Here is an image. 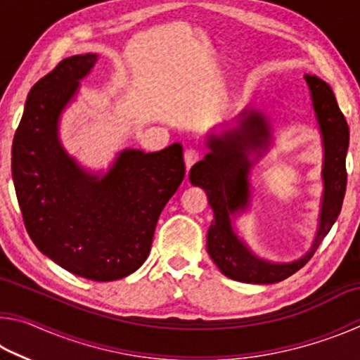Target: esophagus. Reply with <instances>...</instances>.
Segmentation results:
<instances>
[{
	"mask_svg": "<svg viewBox=\"0 0 360 360\" xmlns=\"http://www.w3.org/2000/svg\"><path fill=\"white\" fill-rule=\"evenodd\" d=\"M200 157H202V154H200L198 149H195V148L186 149V152H184V162H186L187 168H191L195 162H198Z\"/></svg>",
	"mask_w": 360,
	"mask_h": 360,
	"instance_id": "1",
	"label": "esophagus"
}]
</instances>
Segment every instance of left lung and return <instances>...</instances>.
<instances>
[{
	"mask_svg": "<svg viewBox=\"0 0 360 360\" xmlns=\"http://www.w3.org/2000/svg\"><path fill=\"white\" fill-rule=\"evenodd\" d=\"M313 96V106L324 136V203H322L321 227L311 252L288 265H273L259 260L236 238L230 225V214L245 208L249 198L248 172L251 163L249 150L265 149L268 146V125L259 112H243L238 129L221 136L210 138L211 152L202 162L195 163L188 179L202 187L214 211L208 230L206 248L211 259L225 276L235 281L251 284H273L294 275L313 257L321 240L330 231L343 205L346 182V150L349 144V129L343 112L340 111L332 89L316 76H304Z\"/></svg>",
	"mask_w": 360,
	"mask_h": 360,
	"instance_id": "1",
	"label": "left lung"
}]
</instances>
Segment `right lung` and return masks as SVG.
I'll return each instance as SVG.
<instances>
[{"instance_id": "add662e5", "label": "right lung", "mask_w": 360, "mask_h": 360, "mask_svg": "<svg viewBox=\"0 0 360 360\" xmlns=\"http://www.w3.org/2000/svg\"><path fill=\"white\" fill-rule=\"evenodd\" d=\"M98 56L60 62L30 90L12 141V179L36 248L72 275L115 281L148 259L155 225L186 174L181 144L125 150L103 179L82 173L57 139V120Z\"/></svg>"}]
</instances>
